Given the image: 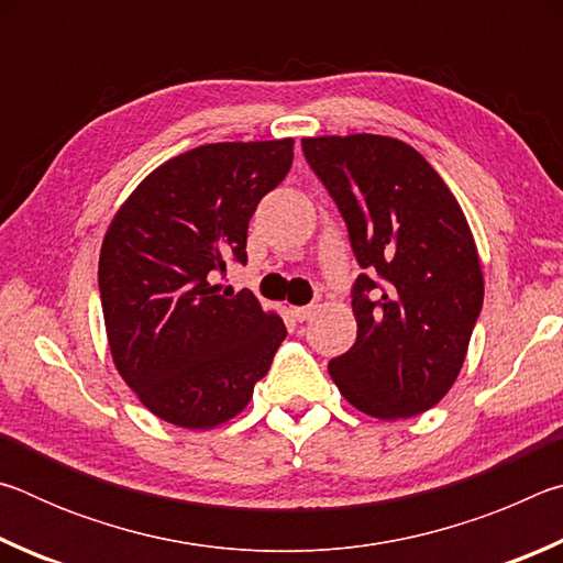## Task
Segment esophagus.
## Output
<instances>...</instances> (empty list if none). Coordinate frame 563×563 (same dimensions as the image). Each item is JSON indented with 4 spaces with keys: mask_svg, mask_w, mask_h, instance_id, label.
Segmentation results:
<instances>
[{
    "mask_svg": "<svg viewBox=\"0 0 563 563\" xmlns=\"http://www.w3.org/2000/svg\"><path fill=\"white\" fill-rule=\"evenodd\" d=\"M292 312V318L295 320H310L312 316H316V312H318V305H300V308H292L290 310Z\"/></svg>",
    "mask_w": 563,
    "mask_h": 563,
    "instance_id": "esophagus-1",
    "label": "esophagus"
}]
</instances>
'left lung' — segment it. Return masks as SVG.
<instances>
[{
  "label": "left lung",
  "instance_id": "8db88e82",
  "mask_svg": "<svg viewBox=\"0 0 563 563\" xmlns=\"http://www.w3.org/2000/svg\"><path fill=\"white\" fill-rule=\"evenodd\" d=\"M345 218L360 273L357 340L330 360L342 397L377 419L434 407L464 365L482 312L474 235L442 176L405 141L352 133L302 139Z\"/></svg>",
  "mask_w": 563,
  "mask_h": 563
}]
</instances>
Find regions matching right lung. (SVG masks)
<instances>
[{
    "instance_id": "add662e5",
    "label": "right lung",
    "mask_w": 563,
    "mask_h": 563,
    "mask_svg": "<svg viewBox=\"0 0 563 563\" xmlns=\"http://www.w3.org/2000/svg\"><path fill=\"white\" fill-rule=\"evenodd\" d=\"M290 166L292 139L186 151L141 180L103 235L113 365L170 424L211 430L241 415L288 335L251 290L213 280L228 258L247 261V223Z\"/></svg>"
}]
</instances>
